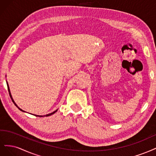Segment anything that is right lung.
<instances>
[{"label": "right lung", "mask_w": 156, "mask_h": 156, "mask_svg": "<svg viewBox=\"0 0 156 156\" xmlns=\"http://www.w3.org/2000/svg\"><path fill=\"white\" fill-rule=\"evenodd\" d=\"M7 83H8V82H7ZM7 85H8V91H9V94H10V97H11V98H12V101H13V102L14 103V104L16 105V106L18 108V106L17 105V104L14 102V101H13V98H12V95H11V93H10V91H9V86H8V84H7ZM20 110H21V111H22V112H25L24 111H23V110H22L21 109H20L19 108H18ZM57 112V110H56V111H54V112H52V113H49V114H48V115H44V116H46V117H48V116H50V115H52V114H54V113H55ZM35 116H36V117H43V116H41V115H35Z\"/></svg>", "instance_id": "right-lung-1"}]
</instances>
